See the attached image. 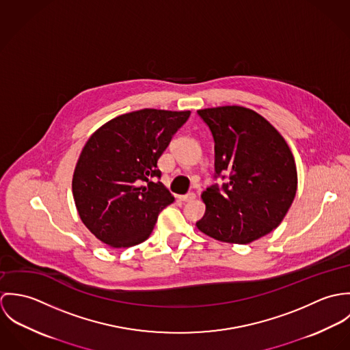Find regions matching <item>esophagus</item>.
I'll return each mask as SVG.
<instances>
[{
	"label": "esophagus",
	"instance_id": "1",
	"mask_svg": "<svg viewBox=\"0 0 350 350\" xmlns=\"http://www.w3.org/2000/svg\"><path fill=\"white\" fill-rule=\"evenodd\" d=\"M196 198H197V196L194 193H189L186 196H180L179 197V200H182V202H193Z\"/></svg>",
	"mask_w": 350,
	"mask_h": 350
}]
</instances>
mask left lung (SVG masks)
<instances>
[{
    "instance_id": "1",
    "label": "left lung",
    "mask_w": 350,
    "mask_h": 350,
    "mask_svg": "<svg viewBox=\"0 0 350 350\" xmlns=\"http://www.w3.org/2000/svg\"><path fill=\"white\" fill-rule=\"evenodd\" d=\"M214 137L215 174L229 180L202 193L206 204L197 228L229 244H250L278 228L291 207L298 172L294 154L278 129L244 106L200 109Z\"/></svg>"
}]
</instances>
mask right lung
<instances>
[{
  "mask_svg": "<svg viewBox=\"0 0 350 350\" xmlns=\"http://www.w3.org/2000/svg\"><path fill=\"white\" fill-rule=\"evenodd\" d=\"M190 110L142 109L100 126L86 142L72 175V196L85 226L110 248L150 237L159 213L175 198L161 182L157 160ZM147 181L148 187H142Z\"/></svg>",
  "mask_w": 350,
  "mask_h": 350,
  "instance_id": "1",
  "label": "right lung"
}]
</instances>
